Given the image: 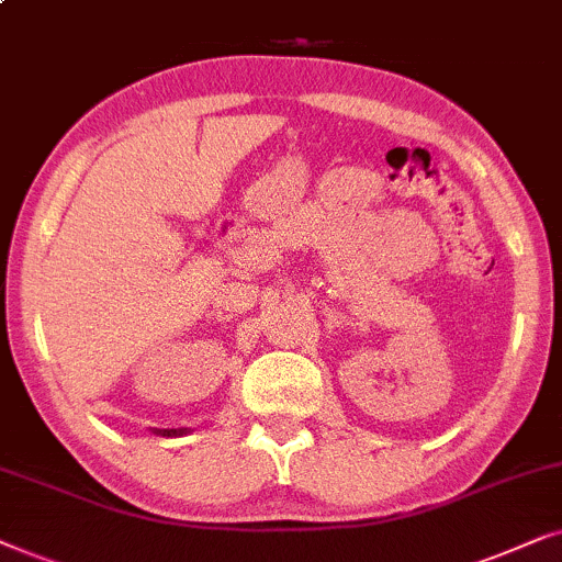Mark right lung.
Instances as JSON below:
<instances>
[{
	"instance_id": "add662e5",
	"label": "right lung",
	"mask_w": 562,
	"mask_h": 562,
	"mask_svg": "<svg viewBox=\"0 0 562 562\" xmlns=\"http://www.w3.org/2000/svg\"><path fill=\"white\" fill-rule=\"evenodd\" d=\"M190 429H154V434H159V437H182Z\"/></svg>"
}]
</instances>
